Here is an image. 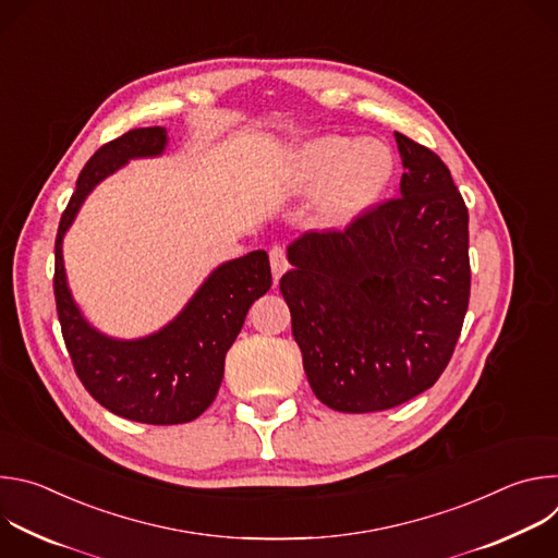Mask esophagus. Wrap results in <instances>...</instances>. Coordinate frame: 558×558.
Listing matches in <instances>:
<instances>
[{"instance_id": "esophagus-1", "label": "esophagus", "mask_w": 558, "mask_h": 558, "mask_svg": "<svg viewBox=\"0 0 558 558\" xmlns=\"http://www.w3.org/2000/svg\"><path fill=\"white\" fill-rule=\"evenodd\" d=\"M269 260H271V271H274V280L278 282L280 280V276L289 269V260H287V252H284V247H280V245H274L271 250H269Z\"/></svg>"}]
</instances>
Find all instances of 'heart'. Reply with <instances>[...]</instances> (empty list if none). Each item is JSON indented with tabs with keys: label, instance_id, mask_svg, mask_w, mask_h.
<instances>
[{
	"label": "heart",
	"instance_id": "1",
	"mask_svg": "<svg viewBox=\"0 0 558 558\" xmlns=\"http://www.w3.org/2000/svg\"><path fill=\"white\" fill-rule=\"evenodd\" d=\"M293 177L304 190L323 185L320 214L327 222H349L384 194L392 177V154L379 141L325 136L298 151Z\"/></svg>",
	"mask_w": 558,
	"mask_h": 558
}]
</instances>
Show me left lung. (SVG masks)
I'll return each mask as SVG.
<instances>
[{
	"instance_id": "left-lung-1",
	"label": "left lung",
	"mask_w": 558,
	"mask_h": 558,
	"mask_svg": "<svg viewBox=\"0 0 558 558\" xmlns=\"http://www.w3.org/2000/svg\"><path fill=\"white\" fill-rule=\"evenodd\" d=\"M395 141L402 196L298 238L280 278L306 379L340 413L388 411L430 388L468 311L463 196L433 149Z\"/></svg>"
}]
</instances>
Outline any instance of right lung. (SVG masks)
<instances>
[{"label": "right lung", "mask_w": 558, "mask_h": 558, "mask_svg": "<svg viewBox=\"0 0 558 558\" xmlns=\"http://www.w3.org/2000/svg\"><path fill=\"white\" fill-rule=\"evenodd\" d=\"M161 125L128 130L101 145L76 179L54 238V302L61 336L76 377L110 413L154 426L196 420L214 402L225 373V355L241 333L254 300L271 287L265 252L218 267L172 325L149 338L119 342L97 333L74 306L65 287L61 238L88 192L128 158L161 154Z\"/></svg>", "instance_id": "obj_1"}]
</instances>
